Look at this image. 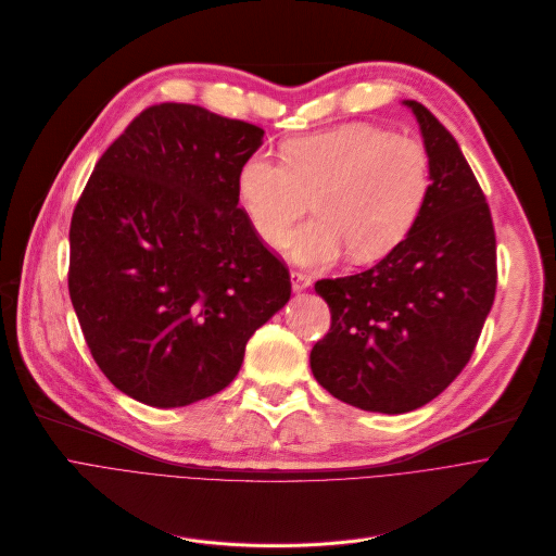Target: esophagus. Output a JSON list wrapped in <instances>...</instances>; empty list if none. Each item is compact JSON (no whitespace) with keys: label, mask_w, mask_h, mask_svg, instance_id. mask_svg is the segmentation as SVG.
<instances>
[{"label":"esophagus","mask_w":556,"mask_h":556,"mask_svg":"<svg viewBox=\"0 0 556 556\" xmlns=\"http://www.w3.org/2000/svg\"><path fill=\"white\" fill-rule=\"evenodd\" d=\"M290 283H292V290H306L313 283V279L302 270H290Z\"/></svg>","instance_id":"obj_1"}]
</instances>
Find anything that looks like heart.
I'll return each instance as SVG.
<instances>
[{"mask_svg": "<svg viewBox=\"0 0 556 556\" xmlns=\"http://www.w3.org/2000/svg\"><path fill=\"white\" fill-rule=\"evenodd\" d=\"M281 161L250 156L237 190L254 235L277 250L313 201L317 218L290 239L300 264H328L344 252L353 264L380 262L412 235L429 199L425 142L382 125L344 123L290 138Z\"/></svg>", "mask_w": 556, "mask_h": 556, "instance_id": "heart-1", "label": "heart"}]
</instances>
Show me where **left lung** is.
<instances>
[{
  "instance_id": "8db88e82",
  "label": "left lung",
  "mask_w": 556,
  "mask_h": 556,
  "mask_svg": "<svg viewBox=\"0 0 556 556\" xmlns=\"http://www.w3.org/2000/svg\"><path fill=\"white\" fill-rule=\"evenodd\" d=\"M431 159L416 228L378 266L319 279L330 328L311 351L315 380L364 412L406 414L467 366L496 294V235L483 190L456 138L406 100Z\"/></svg>"
}]
</instances>
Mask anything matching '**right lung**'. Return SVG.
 Listing matches in <instances>:
<instances>
[{"label": "right lung", "instance_id": "add662e5", "mask_svg": "<svg viewBox=\"0 0 556 556\" xmlns=\"http://www.w3.org/2000/svg\"><path fill=\"white\" fill-rule=\"evenodd\" d=\"M264 129L185 104L147 106L96 163L71 216L68 294L106 380L150 406L226 389L290 300V273L239 207Z\"/></svg>", "mask_w": 556, "mask_h": 556}]
</instances>
